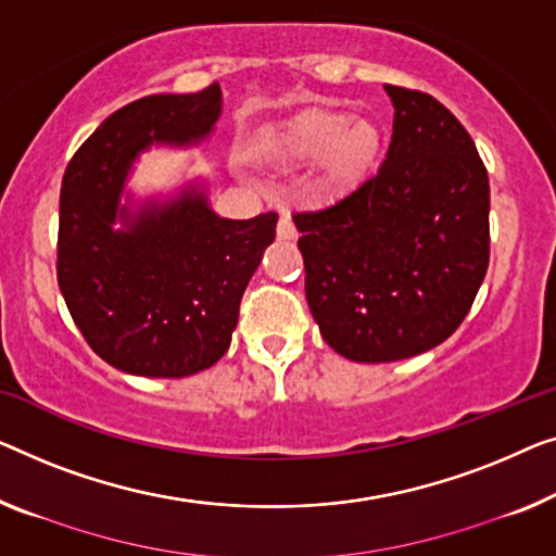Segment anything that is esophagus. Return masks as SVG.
<instances>
[{
  "label": "esophagus",
  "instance_id": "obj_1",
  "mask_svg": "<svg viewBox=\"0 0 556 556\" xmlns=\"http://www.w3.org/2000/svg\"><path fill=\"white\" fill-rule=\"evenodd\" d=\"M277 237L281 239V242H294V239H296V229H294V225H292V222H289L287 217L279 219Z\"/></svg>",
  "mask_w": 556,
  "mask_h": 556
}]
</instances>
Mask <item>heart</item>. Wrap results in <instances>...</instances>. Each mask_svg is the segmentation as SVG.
Instances as JSON below:
<instances>
[{"label": "heart", "mask_w": 556, "mask_h": 556, "mask_svg": "<svg viewBox=\"0 0 556 556\" xmlns=\"http://www.w3.org/2000/svg\"><path fill=\"white\" fill-rule=\"evenodd\" d=\"M384 131L369 117L339 110H306L264 139L262 160L281 172L319 167L329 194H346L375 172Z\"/></svg>", "instance_id": "b5f03b06"}]
</instances>
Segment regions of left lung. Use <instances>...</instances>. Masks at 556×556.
I'll return each instance as SVG.
<instances>
[{
  "instance_id": "obj_1",
  "label": "left lung",
  "mask_w": 556,
  "mask_h": 556,
  "mask_svg": "<svg viewBox=\"0 0 556 556\" xmlns=\"http://www.w3.org/2000/svg\"><path fill=\"white\" fill-rule=\"evenodd\" d=\"M384 92L394 127L377 177L294 214L312 317L331 350L364 364L442 344L490 264V179L467 129L434 97Z\"/></svg>"
}]
</instances>
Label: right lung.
Listing matches in <instances>:
<instances>
[{
	"label": "right lung",
	"mask_w": 556,
	"mask_h": 556,
	"mask_svg": "<svg viewBox=\"0 0 556 556\" xmlns=\"http://www.w3.org/2000/svg\"><path fill=\"white\" fill-rule=\"evenodd\" d=\"M219 117V85L137 99L66 164L56 279L87 344L127 375L179 379L225 357L244 289L275 242V212L219 217L202 177L172 194L124 192L144 152L199 147Z\"/></svg>",
	"instance_id": "right-lung-1"
}]
</instances>
